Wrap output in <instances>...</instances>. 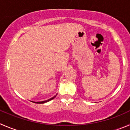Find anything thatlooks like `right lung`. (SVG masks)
I'll use <instances>...</instances> for the list:
<instances>
[{
    "label": "right lung",
    "instance_id": "add662e5",
    "mask_svg": "<svg viewBox=\"0 0 130 130\" xmlns=\"http://www.w3.org/2000/svg\"><path fill=\"white\" fill-rule=\"evenodd\" d=\"M56 95H57V94H56V95H55V96H54L53 97H52V98H51V99H48V100H44V101H41V102H34V103H36V104H44V103H46V102H50V101H51V100H52L53 99H55V97L56 96Z\"/></svg>",
    "mask_w": 130,
    "mask_h": 130
}]
</instances>
